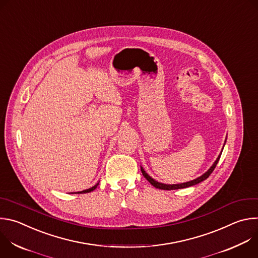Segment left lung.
<instances>
[{"label": "left lung", "instance_id": "1", "mask_svg": "<svg viewBox=\"0 0 258 258\" xmlns=\"http://www.w3.org/2000/svg\"><path fill=\"white\" fill-rule=\"evenodd\" d=\"M222 152H223V151H222ZM220 155H222V153H220V154L218 155L217 159L214 161V163L212 164V166H211L205 173H203L201 176H199V177H197V178H195V179H193V180L187 181V182L175 183V185H166V183L159 182V181L155 180L154 178H152L148 173H147V172L144 170L143 167H141V170H142V173H143V175L145 176V178H146L147 180H148V181L151 183V185H152L153 187H155L156 189H160V190H176V189H183V188H188V187H191V186H195V185H197V183H199V182L203 181L204 179H206V178L211 174V172L214 170V168H215V166H216V164H217V162H218V160H219V158H220Z\"/></svg>", "mask_w": 258, "mask_h": 258}]
</instances>
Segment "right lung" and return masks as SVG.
Wrapping results in <instances>:
<instances>
[{
    "instance_id": "1",
    "label": "right lung",
    "mask_w": 258,
    "mask_h": 258,
    "mask_svg": "<svg viewBox=\"0 0 258 258\" xmlns=\"http://www.w3.org/2000/svg\"><path fill=\"white\" fill-rule=\"evenodd\" d=\"M99 185V182H97L96 185L94 186V187H92V188H90V189H87V190H84V191H81V192H78L79 194H84V193H90V192H92V191H94L96 188H97V186Z\"/></svg>"
}]
</instances>
